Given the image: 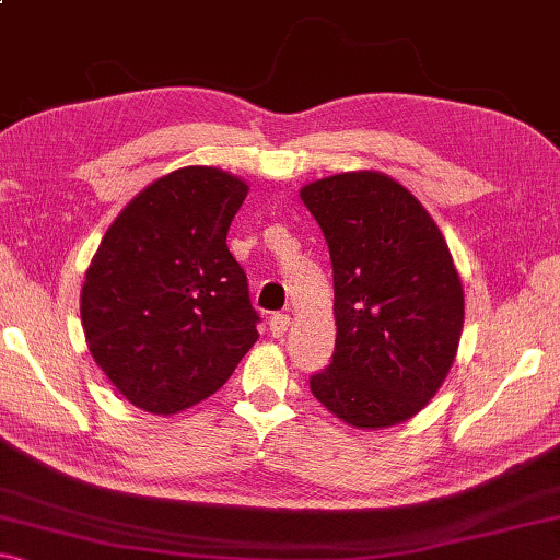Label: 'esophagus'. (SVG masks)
<instances>
[{
  "label": "esophagus",
  "mask_w": 560,
  "mask_h": 560,
  "mask_svg": "<svg viewBox=\"0 0 560 560\" xmlns=\"http://www.w3.org/2000/svg\"><path fill=\"white\" fill-rule=\"evenodd\" d=\"M289 326H291V318H289L287 314H273V316L269 318V330H271L273 338H283V336H287Z\"/></svg>",
  "instance_id": "34e87169"
}]
</instances>
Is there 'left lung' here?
Segmentation results:
<instances>
[{
    "label": "left lung",
    "instance_id": "obj_1",
    "mask_svg": "<svg viewBox=\"0 0 560 560\" xmlns=\"http://www.w3.org/2000/svg\"><path fill=\"white\" fill-rule=\"evenodd\" d=\"M334 264L336 350L311 377L316 400L358 430L410 420L457 358L464 289L422 202L375 170L301 187Z\"/></svg>",
    "mask_w": 560,
    "mask_h": 560
}]
</instances>
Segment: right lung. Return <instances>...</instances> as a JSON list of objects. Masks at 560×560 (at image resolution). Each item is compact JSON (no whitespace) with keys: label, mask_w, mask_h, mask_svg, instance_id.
Segmentation results:
<instances>
[{"label":"right lung","mask_w":560,"mask_h":560,"mask_svg":"<svg viewBox=\"0 0 560 560\" xmlns=\"http://www.w3.org/2000/svg\"><path fill=\"white\" fill-rule=\"evenodd\" d=\"M246 192L220 167L173 170L122 207L93 254L83 334L140 410L177 415L207 400L257 343L246 273L226 246Z\"/></svg>","instance_id":"1"}]
</instances>
